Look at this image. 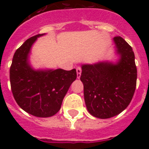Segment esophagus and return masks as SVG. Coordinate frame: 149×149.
<instances>
[{
  "mask_svg": "<svg viewBox=\"0 0 149 149\" xmlns=\"http://www.w3.org/2000/svg\"><path fill=\"white\" fill-rule=\"evenodd\" d=\"M81 72H82V69L81 67H77V78L79 79L80 76H81Z\"/></svg>",
  "mask_w": 149,
  "mask_h": 149,
  "instance_id": "esophagus-1",
  "label": "esophagus"
}]
</instances>
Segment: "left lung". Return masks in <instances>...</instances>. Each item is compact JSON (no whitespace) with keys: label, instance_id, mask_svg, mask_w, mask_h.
Instances as JSON below:
<instances>
[{"label":"left lung","instance_id":"1","mask_svg":"<svg viewBox=\"0 0 149 149\" xmlns=\"http://www.w3.org/2000/svg\"><path fill=\"white\" fill-rule=\"evenodd\" d=\"M120 56L117 64L99 63L82 65L80 80L89 113L106 119L121 113L132 101L137 82L134 54L131 45L121 38H113Z\"/></svg>","mask_w":149,"mask_h":149}]
</instances>
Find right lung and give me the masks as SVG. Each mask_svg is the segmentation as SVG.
<instances>
[{"label": "right lung", "instance_id": "1", "mask_svg": "<svg viewBox=\"0 0 149 149\" xmlns=\"http://www.w3.org/2000/svg\"><path fill=\"white\" fill-rule=\"evenodd\" d=\"M38 34L27 39L13 56L10 68V88L15 101L27 113L49 118L60 110L70 85L77 79V70L58 69L34 70L29 64V53Z\"/></svg>", "mask_w": 149, "mask_h": 149}]
</instances>
